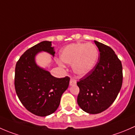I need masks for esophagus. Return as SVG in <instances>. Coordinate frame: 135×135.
<instances>
[{
    "label": "esophagus",
    "instance_id": "34e87169",
    "mask_svg": "<svg viewBox=\"0 0 135 135\" xmlns=\"http://www.w3.org/2000/svg\"><path fill=\"white\" fill-rule=\"evenodd\" d=\"M76 84H77V80L75 79H73V78H71V79H70V82H69V85L73 86Z\"/></svg>",
    "mask_w": 135,
    "mask_h": 135
}]
</instances>
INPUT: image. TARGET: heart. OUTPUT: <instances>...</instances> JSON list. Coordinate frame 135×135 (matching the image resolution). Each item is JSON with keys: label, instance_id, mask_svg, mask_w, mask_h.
Instances as JSON below:
<instances>
[{"label": "heart", "instance_id": "heart-1", "mask_svg": "<svg viewBox=\"0 0 135 135\" xmlns=\"http://www.w3.org/2000/svg\"><path fill=\"white\" fill-rule=\"evenodd\" d=\"M99 56L98 49L94 44L75 43L68 45L61 51L60 59L64 63L72 64L76 74L84 75L95 67ZM60 66H63L62 64Z\"/></svg>", "mask_w": 135, "mask_h": 135}]
</instances>
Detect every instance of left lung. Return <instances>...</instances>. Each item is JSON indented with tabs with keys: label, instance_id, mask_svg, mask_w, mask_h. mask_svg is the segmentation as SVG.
<instances>
[{
	"label": "left lung",
	"instance_id": "obj_1",
	"mask_svg": "<svg viewBox=\"0 0 135 135\" xmlns=\"http://www.w3.org/2000/svg\"><path fill=\"white\" fill-rule=\"evenodd\" d=\"M100 55L95 67L77 83V103L89 114L105 110L115 101L122 85V62L110 47L94 41Z\"/></svg>",
	"mask_w": 135,
	"mask_h": 135
}]
</instances>
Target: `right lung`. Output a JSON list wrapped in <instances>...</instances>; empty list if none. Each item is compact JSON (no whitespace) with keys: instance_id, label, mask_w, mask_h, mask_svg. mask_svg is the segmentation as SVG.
Here are the masks:
<instances>
[{"instance_id":"obj_1","label":"right lung","mask_w":135,"mask_h":135,"mask_svg":"<svg viewBox=\"0 0 135 135\" xmlns=\"http://www.w3.org/2000/svg\"><path fill=\"white\" fill-rule=\"evenodd\" d=\"M41 51L55 56L51 41H44L26 50L17 61L15 70V88L19 100L29 112L38 116L55 112L70 78H56L39 67L35 56Z\"/></svg>"}]
</instances>
